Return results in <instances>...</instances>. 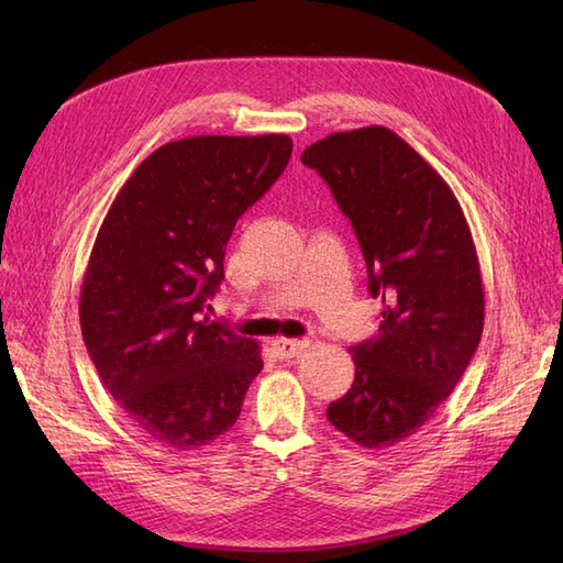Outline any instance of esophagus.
<instances>
[{
    "instance_id": "obj_1",
    "label": "esophagus",
    "mask_w": 563,
    "mask_h": 563,
    "mask_svg": "<svg viewBox=\"0 0 563 563\" xmlns=\"http://www.w3.org/2000/svg\"><path fill=\"white\" fill-rule=\"evenodd\" d=\"M310 347V340L308 338H279L275 340V350L279 354V360H296L305 350Z\"/></svg>"
}]
</instances>
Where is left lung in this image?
I'll use <instances>...</instances> for the list:
<instances>
[{"label": "left lung", "instance_id": "8db88e82", "mask_svg": "<svg viewBox=\"0 0 563 563\" xmlns=\"http://www.w3.org/2000/svg\"><path fill=\"white\" fill-rule=\"evenodd\" d=\"M360 240L380 333L350 347L354 383L327 418L364 449L416 434L449 399L484 331V284L460 203L395 131L331 133L302 152Z\"/></svg>", "mask_w": 563, "mask_h": 563}]
</instances>
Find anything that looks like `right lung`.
Segmentation results:
<instances>
[{
	"label": "right lung",
	"instance_id": "obj_1",
	"mask_svg": "<svg viewBox=\"0 0 563 563\" xmlns=\"http://www.w3.org/2000/svg\"><path fill=\"white\" fill-rule=\"evenodd\" d=\"M291 150L286 133L166 143L131 174L98 230L79 294L84 343L110 397L166 449L225 434L263 368L255 340L201 310L225 279L234 223Z\"/></svg>",
	"mask_w": 563,
	"mask_h": 563
}]
</instances>
